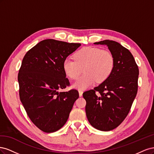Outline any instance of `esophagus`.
Wrapping results in <instances>:
<instances>
[{"label": "esophagus", "instance_id": "34e87169", "mask_svg": "<svg viewBox=\"0 0 154 154\" xmlns=\"http://www.w3.org/2000/svg\"><path fill=\"white\" fill-rule=\"evenodd\" d=\"M78 92H79V96H82L83 92V91H82V90H79Z\"/></svg>", "mask_w": 154, "mask_h": 154}]
</instances>
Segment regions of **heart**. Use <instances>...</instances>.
<instances>
[{"mask_svg": "<svg viewBox=\"0 0 154 154\" xmlns=\"http://www.w3.org/2000/svg\"><path fill=\"white\" fill-rule=\"evenodd\" d=\"M74 60H65L63 69L69 78L76 80L83 69L84 74L74 83V87L79 89H85L95 82L98 83L105 82L114 68V55L109 51L97 48H83L74 54Z\"/></svg>", "mask_w": 154, "mask_h": 154, "instance_id": "obj_1", "label": "heart"}]
</instances>
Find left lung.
<instances>
[{
    "label": "left lung",
    "instance_id": "left-lung-1",
    "mask_svg": "<svg viewBox=\"0 0 154 154\" xmlns=\"http://www.w3.org/2000/svg\"><path fill=\"white\" fill-rule=\"evenodd\" d=\"M94 44L108 47L115 58L114 68L106 80L83 92V96L90 124L101 131H109L118 127L129 113L137 92L139 69L132 53L117 42L105 40Z\"/></svg>",
    "mask_w": 154,
    "mask_h": 154
}]
</instances>
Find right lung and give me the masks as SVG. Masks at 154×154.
Listing matches in <instances>:
<instances>
[{"instance_id":"right-lung-1","label":"right lung","mask_w":154,"mask_h":154,"mask_svg":"<svg viewBox=\"0 0 154 154\" xmlns=\"http://www.w3.org/2000/svg\"><path fill=\"white\" fill-rule=\"evenodd\" d=\"M80 44L46 39L29 49L18 74L19 96L27 116L42 131H57L66 124L75 101L76 89L59 92L70 85L63 63Z\"/></svg>"}]
</instances>
